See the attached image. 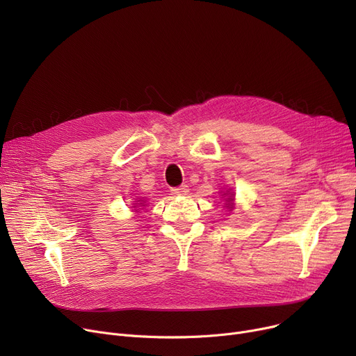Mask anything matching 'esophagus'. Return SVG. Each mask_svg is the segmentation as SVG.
I'll use <instances>...</instances> for the list:
<instances>
[{
	"label": "esophagus",
	"mask_w": 356,
	"mask_h": 356,
	"mask_svg": "<svg viewBox=\"0 0 356 356\" xmlns=\"http://www.w3.org/2000/svg\"><path fill=\"white\" fill-rule=\"evenodd\" d=\"M189 193V186H180V188H176V189H172V195L175 196H186Z\"/></svg>",
	"instance_id": "1"
}]
</instances>
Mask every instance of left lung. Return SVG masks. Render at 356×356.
Returning a JSON list of instances; mask_svg holds the SVG:
<instances>
[{"mask_svg":"<svg viewBox=\"0 0 356 356\" xmlns=\"http://www.w3.org/2000/svg\"><path fill=\"white\" fill-rule=\"evenodd\" d=\"M220 193H222L220 196L223 199V204H225L223 208H227L229 212H232L235 208V192L232 189H228V191L220 192Z\"/></svg>","mask_w":356,"mask_h":356,"instance_id":"obj_1","label":"left lung"}]
</instances>
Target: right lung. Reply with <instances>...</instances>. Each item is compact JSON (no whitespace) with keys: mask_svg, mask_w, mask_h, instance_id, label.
Wrapping results in <instances>:
<instances>
[{"mask_svg":"<svg viewBox=\"0 0 356 356\" xmlns=\"http://www.w3.org/2000/svg\"><path fill=\"white\" fill-rule=\"evenodd\" d=\"M141 207H145V200H144L143 197H137V199L134 200V203H133V208H134L136 212H138L137 209H140Z\"/></svg>","mask_w":356,"mask_h":356,"instance_id":"add662e5","label":"right lung"}]
</instances>
